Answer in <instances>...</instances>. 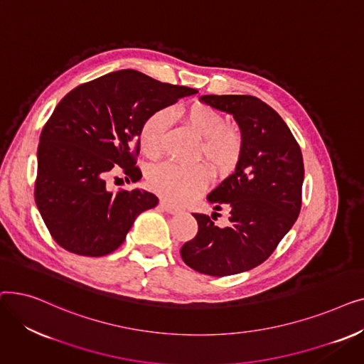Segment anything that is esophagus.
<instances>
[{"label": "esophagus", "instance_id": "34e87169", "mask_svg": "<svg viewBox=\"0 0 364 364\" xmlns=\"http://www.w3.org/2000/svg\"><path fill=\"white\" fill-rule=\"evenodd\" d=\"M161 208L164 209L165 213H168V214H176V213L180 211L178 206H176L174 203H171V202L166 200V199H162V200H161Z\"/></svg>", "mask_w": 364, "mask_h": 364}]
</instances>
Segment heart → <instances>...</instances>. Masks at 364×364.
I'll list each match as a JSON object with an SVG mask.
<instances>
[{"label":"heart","mask_w":364,"mask_h":364,"mask_svg":"<svg viewBox=\"0 0 364 364\" xmlns=\"http://www.w3.org/2000/svg\"><path fill=\"white\" fill-rule=\"evenodd\" d=\"M183 121L192 128L200 140L202 156L217 169L230 168L239 158L242 139L240 134L230 127H225L223 114L206 105H193L180 112ZM165 114L162 112L151 113L143 122L139 134L140 147L150 159L162 155ZM147 181L153 190L174 202H184L196 196L211 181V172L202 164L180 165L165 162L153 166Z\"/></svg>","instance_id":"b5f03b06"}]
</instances>
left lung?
<instances>
[{
  "label": "left lung",
  "instance_id": "left-lung-1",
  "mask_svg": "<svg viewBox=\"0 0 364 364\" xmlns=\"http://www.w3.org/2000/svg\"><path fill=\"white\" fill-rule=\"evenodd\" d=\"M200 99L233 114L240 128L242 147L233 174L206 196L215 211L228 208L230 224L221 228L209 215L193 214L198 235L183 245L180 254L190 269L223 277L252 270L273 254L291 230L301 211L304 162L288 125L259 99L252 95Z\"/></svg>",
  "mask_w": 364,
  "mask_h": 364
}]
</instances>
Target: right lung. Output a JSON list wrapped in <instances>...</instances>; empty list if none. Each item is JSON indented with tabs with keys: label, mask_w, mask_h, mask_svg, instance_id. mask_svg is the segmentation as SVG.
<instances>
[{
	"label": "right lung",
	"mask_w": 364,
	"mask_h": 364,
	"mask_svg": "<svg viewBox=\"0 0 364 364\" xmlns=\"http://www.w3.org/2000/svg\"><path fill=\"white\" fill-rule=\"evenodd\" d=\"M196 92L124 69L76 87L55 106L38 146L35 202L63 250L107 255L124 243L136 218L158 205L143 188L110 192L106 180L119 165L139 181L143 122Z\"/></svg>",
	"instance_id": "1"
}]
</instances>
